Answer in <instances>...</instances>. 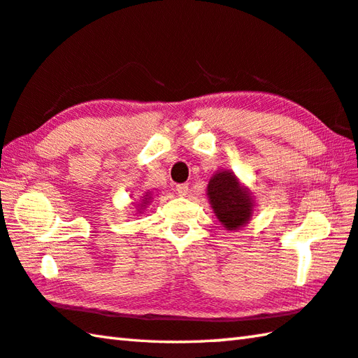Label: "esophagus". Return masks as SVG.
I'll use <instances>...</instances> for the list:
<instances>
[{"instance_id":"esophagus-1","label":"esophagus","mask_w":358,"mask_h":358,"mask_svg":"<svg viewBox=\"0 0 358 358\" xmlns=\"http://www.w3.org/2000/svg\"><path fill=\"white\" fill-rule=\"evenodd\" d=\"M177 192L180 196H187V192H189V186L187 185H177Z\"/></svg>"}]
</instances>
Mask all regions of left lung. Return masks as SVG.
Returning <instances> with one entry per match:
<instances>
[{
	"mask_svg": "<svg viewBox=\"0 0 358 358\" xmlns=\"http://www.w3.org/2000/svg\"><path fill=\"white\" fill-rule=\"evenodd\" d=\"M206 196L214 214L225 230L236 231L243 229L253 216L255 210L253 194L239 181L235 172L220 169L214 173L206 186Z\"/></svg>",
	"mask_w": 358,
	"mask_h": 358,
	"instance_id": "1",
	"label": "left lung"
}]
</instances>
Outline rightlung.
<instances>
[{
    "mask_svg": "<svg viewBox=\"0 0 358 358\" xmlns=\"http://www.w3.org/2000/svg\"><path fill=\"white\" fill-rule=\"evenodd\" d=\"M152 200H153V194H152L150 191L144 192V196H141L139 200L134 203V206H136V214H141L142 211H144L145 208H147V205L152 203Z\"/></svg>",
    "mask_w": 358,
    "mask_h": 358,
    "instance_id": "1",
    "label": "right lung"
}]
</instances>
